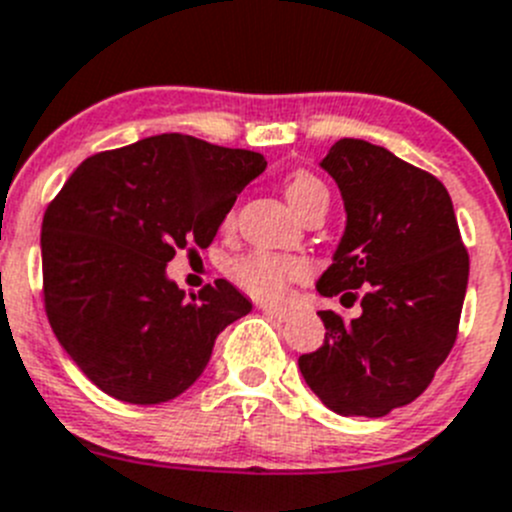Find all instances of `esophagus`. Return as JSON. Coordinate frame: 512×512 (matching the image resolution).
Segmentation results:
<instances>
[{"instance_id": "esophagus-1", "label": "esophagus", "mask_w": 512, "mask_h": 512, "mask_svg": "<svg viewBox=\"0 0 512 512\" xmlns=\"http://www.w3.org/2000/svg\"><path fill=\"white\" fill-rule=\"evenodd\" d=\"M262 313L275 318V321H288L290 315H293L288 308H275V305H262Z\"/></svg>"}]
</instances>
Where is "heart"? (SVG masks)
Wrapping results in <instances>:
<instances>
[{
  "mask_svg": "<svg viewBox=\"0 0 512 512\" xmlns=\"http://www.w3.org/2000/svg\"><path fill=\"white\" fill-rule=\"evenodd\" d=\"M283 194L298 214L308 212L310 207H318V204L328 207L326 184L310 171H293L283 181ZM232 275L252 298L272 303L288 293L290 283H298L308 275V262L300 257L275 255V252H252L234 262Z\"/></svg>",
  "mask_w": 512,
  "mask_h": 512,
  "instance_id": "1",
  "label": "heart"
}]
</instances>
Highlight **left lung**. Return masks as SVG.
I'll return each instance as SVG.
<instances>
[{
  "mask_svg": "<svg viewBox=\"0 0 512 512\" xmlns=\"http://www.w3.org/2000/svg\"><path fill=\"white\" fill-rule=\"evenodd\" d=\"M321 169L333 176L346 229L315 288L353 298L346 321L321 310L326 341L298 358L305 384L341 417H386L417 399L452 351L470 257L442 181L361 138H341Z\"/></svg>",
  "mask_w": 512,
  "mask_h": 512,
  "instance_id": "obj_1",
  "label": "left lung"
}]
</instances>
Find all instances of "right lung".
Here are the masks:
<instances>
[{
  "instance_id": "obj_1",
  "label": "right lung",
  "mask_w": 512,
  "mask_h": 512,
  "mask_svg": "<svg viewBox=\"0 0 512 512\" xmlns=\"http://www.w3.org/2000/svg\"><path fill=\"white\" fill-rule=\"evenodd\" d=\"M262 154L161 133L85 159L42 219L47 321L108 396L161 404L207 369L214 341L252 303L227 280L197 295L166 275L176 250L207 247Z\"/></svg>"
}]
</instances>
